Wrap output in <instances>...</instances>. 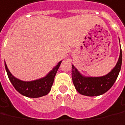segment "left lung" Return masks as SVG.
Returning a JSON list of instances; mask_svg holds the SVG:
<instances>
[{"label":"left lung","instance_id":"obj_1","mask_svg":"<svg viewBox=\"0 0 125 125\" xmlns=\"http://www.w3.org/2000/svg\"><path fill=\"white\" fill-rule=\"evenodd\" d=\"M122 65V50L116 65L110 73L102 77H84L82 75L73 65H72L71 75L75 89L81 94L94 97L106 93L116 80Z\"/></svg>","mask_w":125,"mask_h":125}]
</instances>
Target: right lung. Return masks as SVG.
I'll use <instances>...</instances> for the list:
<instances>
[{"instance_id": "1", "label": "right lung", "mask_w": 125, "mask_h": 125, "mask_svg": "<svg viewBox=\"0 0 125 125\" xmlns=\"http://www.w3.org/2000/svg\"><path fill=\"white\" fill-rule=\"evenodd\" d=\"M62 61H60L55 67L43 78L31 82H24L15 78L9 71L5 62V66L9 79L15 90L20 93L28 97L37 98L45 96L49 93L54 82V77L56 74Z\"/></svg>"}]
</instances>
